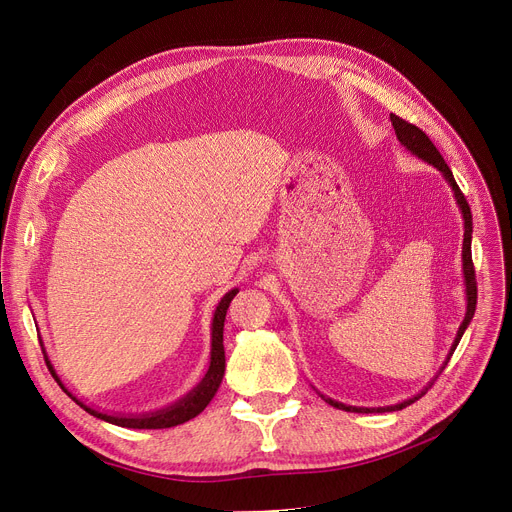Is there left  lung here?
I'll list each match as a JSON object with an SVG mask.
<instances>
[{"mask_svg":"<svg viewBox=\"0 0 512 512\" xmlns=\"http://www.w3.org/2000/svg\"><path fill=\"white\" fill-rule=\"evenodd\" d=\"M390 120H392V126H394V132H396V139L405 145L413 155H417V157H421L423 161H427V164H432L434 168H438L442 174H444V178L448 180V184L452 186V191H454V199H456V203H459V209H461V213H463V220H465V238H463V276H465V292H467V313H465V319H463V324H461V328H459V332H456V338H454V342H452V346H450V353H448V357H446V361H444V365L440 367V371L436 373V378L429 382L417 396H413V398H409V400H405V402H398V405H392V407H378V409H365V407H348V405H342V402H338V400H332V398H326L324 394H321V398H324L328 405H332V407H336V409H340V411H351V413H384V411H400V409H405V407H409V405H413L415 400H419L429 388L434 386V382L440 378V373L444 371V367L448 365V361H450V357H452V353H454V348L459 346V342H461V338H463V334H465V330H467V326L471 324V319H473V313H475V305H477V282H475V267H473V259H471V232H473V218H471V207H469V203H467V199H465V195L461 193V188H459V184H456V180H454V176H452V172H450V168H448V164L444 161V157L440 155V151L436 149V145L429 141V137L427 134L421 130V128H417L415 124H411V122H407V120H402V118H398V116H394V114H390Z\"/></svg>","mask_w":512,"mask_h":512,"instance_id":"1","label":"left lung"}]
</instances>
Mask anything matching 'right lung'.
I'll return each mask as SVG.
<instances>
[{
  "label": "right lung",
  "instance_id": "obj_1",
  "mask_svg": "<svg viewBox=\"0 0 512 512\" xmlns=\"http://www.w3.org/2000/svg\"><path fill=\"white\" fill-rule=\"evenodd\" d=\"M236 292H238V288L226 292L224 299L218 303V307H215L213 321H211V361H209V369L205 373V378L199 382L197 388H193L191 392H188L184 398H180L176 405H172V407H166V409L155 411V413H147V415H128V417L126 415H107V413L91 409L89 405H85L83 400H78L72 392H68V388L58 378L56 369H53V365H51V361L47 359V353H45L47 369L51 371L53 380L60 384V388L76 402V405L80 409H85L89 415H93L97 419H103L107 423H114V425H120V427H132V429H164V427L180 425V423H184L188 419L197 417L209 405L211 398L215 396V392H218V388L222 384L224 371H226L224 319H226V311L230 307V301L236 297Z\"/></svg>",
  "mask_w": 512,
  "mask_h": 512
}]
</instances>
